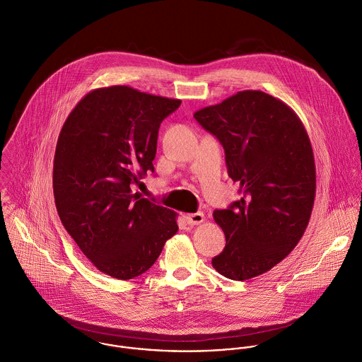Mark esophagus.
<instances>
[{
  "instance_id": "obj_1",
  "label": "esophagus",
  "mask_w": 362,
  "mask_h": 362,
  "mask_svg": "<svg viewBox=\"0 0 362 362\" xmlns=\"http://www.w3.org/2000/svg\"><path fill=\"white\" fill-rule=\"evenodd\" d=\"M205 220V214L202 211H198V213H191V214H187L185 216V221L191 226H197V224H201L202 221Z\"/></svg>"
}]
</instances>
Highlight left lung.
<instances>
[{
    "mask_svg": "<svg viewBox=\"0 0 362 362\" xmlns=\"http://www.w3.org/2000/svg\"><path fill=\"white\" fill-rule=\"evenodd\" d=\"M194 117L223 145L243 195L213 211L226 247L211 264L227 279H252L286 258L308 227L316 191L310 136L287 104L260 90L238 92Z\"/></svg>",
    "mask_w": 362,
    "mask_h": 362,
    "instance_id": "obj_1",
    "label": "left lung"
}]
</instances>
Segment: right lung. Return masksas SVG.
I'll list each match as a JSON object with an SVG mask.
<instances>
[{"instance_id": "obj_1", "label": "right lung", "mask_w": 362, "mask_h": 362, "mask_svg": "<svg viewBox=\"0 0 362 362\" xmlns=\"http://www.w3.org/2000/svg\"><path fill=\"white\" fill-rule=\"evenodd\" d=\"M181 104L108 86L89 92L65 119L52 167L58 216L85 257L118 279L152 267L178 231L177 213L132 194L153 171L161 121Z\"/></svg>"}]
</instances>
